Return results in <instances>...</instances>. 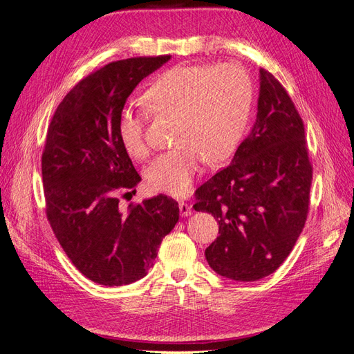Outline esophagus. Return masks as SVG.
Returning a JSON list of instances; mask_svg holds the SVG:
<instances>
[{
	"instance_id": "1",
	"label": "esophagus",
	"mask_w": 354,
	"mask_h": 354,
	"mask_svg": "<svg viewBox=\"0 0 354 354\" xmlns=\"http://www.w3.org/2000/svg\"><path fill=\"white\" fill-rule=\"evenodd\" d=\"M178 208H180V216H181V217H189L190 214H192V207L189 205L187 202H185V201H181V202L178 203Z\"/></svg>"
}]
</instances>
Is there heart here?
<instances>
[{
    "mask_svg": "<svg viewBox=\"0 0 354 354\" xmlns=\"http://www.w3.org/2000/svg\"><path fill=\"white\" fill-rule=\"evenodd\" d=\"M155 115L177 116L173 151L158 156L146 169L147 183L173 196L189 194L205 159H226L245 133L251 112L252 82L234 63L220 66H176L165 71L143 94ZM147 115L125 108L118 118V137L127 153L149 156Z\"/></svg>",
    "mask_w": 354,
    "mask_h": 354,
    "instance_id": "obj_1",
    "label": "heart"
}]
</instances>
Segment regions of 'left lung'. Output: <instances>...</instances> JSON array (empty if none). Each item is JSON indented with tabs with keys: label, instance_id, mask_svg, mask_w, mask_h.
Returning <instances> with one entry per match:
<instances>
[{
	"label": "left lung",
	"instance_id": "1",
	"mask_svg": "<svg viewBox=\"0 0 354 354\" xmlns=\"http://www.w3.org/2000/svg\"><path fill=\"white\" fill-rule=\"evenodd\" d=\"M312 164L304 124L270 72L260 69L257 118L229 167L195 192V211L218 223L220 236L205 250L211 269L254 282L279 267L303 232Z\"/></svg>",
	"mask_w": 354,
	"mask_h": 354
}]
</instances>
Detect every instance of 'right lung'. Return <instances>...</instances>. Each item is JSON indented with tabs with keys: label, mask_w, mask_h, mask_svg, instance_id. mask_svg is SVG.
Masks as SVG:
<instances>
[{
	"label": "right lung",
	"mask_w": 354,
	"mask_h": 354,
	"mask_svg": "<svg viewBox=\"0 0 354 354\" xmlns=\"http://www.w3.org/2000/svg\"><path fill=\"white\" fill-rule=\"evenodd\" d=\"M169 59L133 57L93 72L65 95L47 130L41 167L50 226L72 264L104 286L145 277L178 221L173 198L122 209L116 196L142 180L118 137V118L138 82Z\"/></svg>",
	"instance_id": "1"
}]
</instances>
